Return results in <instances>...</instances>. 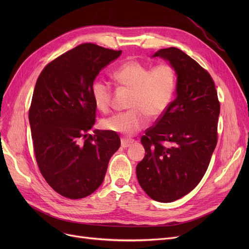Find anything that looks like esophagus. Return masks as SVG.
<instances>
[{
  "label": "esophagus",
  "mask_w": 249,
  "mask_h": 249,
  "mask_svg": "<svg viewBox=\"0 0 249 249\" xmlns=\"http://www.w3.org/2000/svg\"><path fill=\"white\" fill-rule=\"evenodd\" d=\"M133 142H134V140H133V139L122 138V139H121V146H122V147H124V148H127V147H129L130 145H131Z\"/></svg>",
  "instance_id": "esophagus-1"
}]
</instances>
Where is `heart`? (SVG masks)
Wrapping results in <instances>:
<instances>
[{"instance_id":"heart-1","label":"heart","mask_w":249,"mask_h":249,"mask_svg":"<svg viewBox=\"0 0 249 249\" xmlns=\"http://www.w3.org/2000/svg\"><path fill=\"white\" fill-rule=\"evenodd\" d=\"M122 87L131 89L127 111L114 114L102 122L109 131L133 135L151 119L161 117L171 106L177 89V72L171 64L161 63L152 69L135 59L122 62L111 73ZM90 96L96 107L104 113L111 108L112 88L103 80L90 85Z\"/></svg>"}]
</instances>
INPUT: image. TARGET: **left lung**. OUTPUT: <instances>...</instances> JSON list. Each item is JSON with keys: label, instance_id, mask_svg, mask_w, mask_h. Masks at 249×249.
Masks as SVG:
<instances>
[{"label": "left lung", "instance_id": "8db88e82", "mask_svg": "<svg viewBox=\"0 0 249 249\" xmlns=\"http://www.w3.org/2000/svg\"><path fill=\"white\" fill-rule=\"evenodd\" d=\"M156 56L175 69L177 97L141 137L145 155L136 175L152 200L171 203L197 187L207 171L217 144L220 103L210 73L184 51L163 48Z\"/></svg>", "mask_w": 249, "mask_h": 249}]
</instances>
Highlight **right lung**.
<instances>
[{
	"mask_svg": "<svg viewBox=\"0 0 249 249\" xmlns=\"http://www.w3.org/2000/svg\"><path fill=\"white\" fill-rule=\"evenodd\" d=\"M121 53L83 43L49 62L37 78L29 109L35 159L47 184L65 198L82 199L94 193L120 147L116 132L89 131L97 110L90 85Z\"/></svg>",
	"mask_w": 249,
	"mask_h": 249,
	"instance_id": "add662e5",
	"label": "right lung"
}]
</instances>
